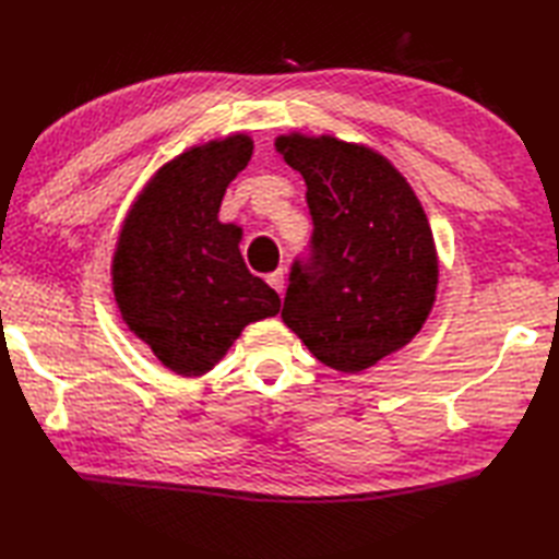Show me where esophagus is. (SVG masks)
I'll return each instance as SVG.
<instances>
[{
    "instance_id": "1",
    "label": "esophagus",
    "mask_w": 559,
    "mask_h": 559,
    "mask_svg": "<svg viewBox=\"0 0 559 559\" xmlns=\"http://www.w3.org/2000/svg\"><path fill=\"white\" fill-rule=\"evenodd\" d=\"M267 284L272 289H275L280 296L284 294V270H277V272H272V275L267 277Z\"/></svg>"
}]
</instances>
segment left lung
Listing matches in <instances>:
<instances>
[{
	"mask_svg": "<svg viewBox=\"0 0 559 559\" xmlns=\"http://www.w3.org/2000/svg\"><path fill=\"white\" fill-rule=\"evenodd\" d=\"M306 181L311 258L296 260L282 320L320 364L361 373L412 342L438 292L424 205L388 157L334 135H277Z\"/></svg>",
	"mask_w": 559,
	"mask_h": 559,
	"instance_id": "1",
	"label": "left lung"
}]
</instances>
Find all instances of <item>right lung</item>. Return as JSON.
<instances>
[{"label": "right lung", "mask_w": 559, "mask_h": 559, "mask_svg": "<svg viewBox=\"0 0 559 559\" xmlns=\"http://www.w3.org/2000/svg\"><path fill=\"white\" fill-rule=\"evenodd\" d=\"M253 141L231 133L183 151L135 195L111 255L127 328L181 378L213 370L246 325L280 313L275 289L248 272L241 227L217 213Z\"/></svg>", "instance_id": "right-lung-1"}]
</instances>
